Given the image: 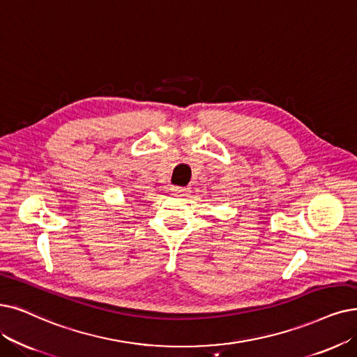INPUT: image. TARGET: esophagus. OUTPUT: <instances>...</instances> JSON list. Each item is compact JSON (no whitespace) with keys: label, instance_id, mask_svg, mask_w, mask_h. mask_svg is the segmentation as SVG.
<instances>
[{"label":"esophagus","instance_id":"esophagus-1","mask_svg":"<svg viewBox=\"0 0 357 357\" xmlns=\"http://www.w3.org/2000/svg\"><path fill=\"white\" fill-rule=\"evenodd\" d=\"M171 192H173V195H188L189 193V189L188 188H178V186H173L171 188Z\"/></svg>","mask_w":357,"mask_h":357}]
</instances>
